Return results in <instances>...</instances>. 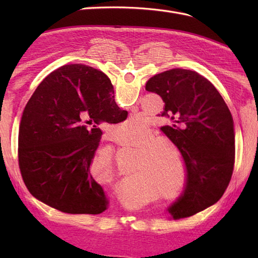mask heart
<instances>
[{"instance_id":"obj_1","label":"heart","mask_w":258,"mask_h":258,"mask_svg":"<svg viewBox=\"0 0 258 258\" xmlns=\"http://www.w3.org/2000/svg\"><path fill=\"white\" fill-rule=\"evenodd\" d=\"M117 144L125 149L140 152L134 172L142 173L153 184H155L164 193V200L177 202L182 199L186 189L183 163L178 158L176 150L168 141L156 140V136L147 126L136 124L119 133ZM177 163L182 173L179 184ZM94 167L98 178L111 179L115 173L112 151L104 149L98 152L94 160Z\"/></svg>"}]
</instances>
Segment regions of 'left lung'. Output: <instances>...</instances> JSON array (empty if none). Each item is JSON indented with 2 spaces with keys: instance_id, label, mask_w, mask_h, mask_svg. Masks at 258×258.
<instances>
[{
  "instance_id": "8db88e82",
  "label": "left lung",
  "mask_w": 258,
  "mask_h": 258,
  "mask_svg": "<svg viewBox=\"0 0 258 258\" xmlns=\"http://www.w3.org/2000/svg\"><path fill=\"white\" fill-rule=\"evenodd\" d=\"M146 91L165 103L161 131L177 147L186 189L168 207L174 220L194 215L221 199L232 178L235 133L232 114L215 86L195 71L173 69L147 81Z\"/></svg>"
}]
</instances>
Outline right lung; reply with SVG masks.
<instances>
[{"instance_id": "add662e5", "label": "right lung", "mask_w": 258, "mask_h": 258, "mask_svg": "<svg viewBox=\"0 0 258 258\" xmlns=\"http://www.w3.org/2000/svg\"><path fill=\"white\" fill-rule=\"evenodd\" d=\"M127 117L111 81L87 65H64L41 82L27 102L19 133V165L30 193L68 214H101L108 207L91 162L104 124Z\"/></svg>"}]
</instances>
